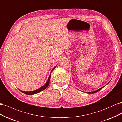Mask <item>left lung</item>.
I'll use <instances>...</instances> for the list:
<instances>
[{"label":"left lung","mask_w":122,"mask_h":122,"mask_svg":"<svg viewBox=\"0 0 122 122\" xmlns=\"http://www.w3.org/2000/svg\"><path fill=\"white\" fill-rule=\"evenodd\" d=\"M107 83V84H108ZM105 86H103L102 87H101V88H100V89H99V90H97V91H94V92H88V93H88V94H93V93H97V92H98V91H99L100 90H101L102 88H103Z\"/></svg>","instance_id":"8db88e82"}]
</instances>
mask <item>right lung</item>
I'll list each match as a JSON object with an SVG mask.
<instances>
[{"mask_svg": "<svg viewBox=\"0 0 122 122\" xmlns=\"http://www.w3.org/2000/svg\"><path fill=\"white\" fill-rule=\"evenodd\" d=\"M56 67V66H55V67L52 69V70H51V71L50 72V74L49 76V78H48V79L47 81L46 82V83L44 85V86H42L41 87H40L39 88H38V89L36 90H35V91H31V92H25V91H21L20 90V91L22 92V93H23L24 94H25L26 95H34V94H37L38 93H39V92H41L44 90H45L46 88L48 87V86H49V81H50V76H51V72H52L53 70L55 69V68Z\"/></svg>", "mask_w": 122, "mask_h": 122, "instance_id": "add662e5", "label": "right lung"}]
</instances>
